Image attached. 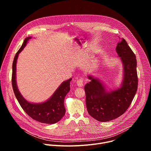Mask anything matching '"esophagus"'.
Wrapping results in <instances>:
<instances>
[{"label":"esophagus","mask_w":151,"mask_h":151,"mask_svg":"<svg viewBox=\"0 0 151 151\" xmlns=\"http://www.w3.org/2000/svg\"><path fill=\"white\" fill-rule=\"evenodd\" d=\"M76 83H77V85L78 86V87H82V86L83 85V78L81 77L79 79L77 80L76 81Z\"/></svg>","instance_id":"1"}]
</instances>
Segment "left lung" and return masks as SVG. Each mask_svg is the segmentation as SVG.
Returning a JSON list of instances; mask_svg holds the SVG:
<instances>
[{"instance_id": "8db88e82", "label": "left lung", "mask_w": 151, "mask_h": 151, "mask_svg": "<svg viewBox=\"0 0 151 151\" xmlns=\"http://www.w3.org/2000/svg\"><path fill=\"white\" fill-rule=\"evenodd\" d=\"M116 51L123 65L124 76L121 87L107 91L100 80L88 75L91 81L84 87L88 112L101 122L113 120L122 115L131 104L137 89L135 54L123 38L118 43Z\"/></svg>"}]
</instances>
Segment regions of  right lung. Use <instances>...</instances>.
Here are the masks:
<instances>
[{"label": "right lung", "mask_w": 151, "mask_h": 151, "mask_svg": "<svg viewBox=\"0 0 151 151\" xmlns=\"http://www.w3.org/2000/svg\"><path fill=\"white\" fill-rule=\"evenodd\" d=\"M32 37H27L24 40L22 46L16 53L12 63V85L15 96L25 112L32 119L45 124H55L65 115L66 109L64 105V98L70 90V78L61 83L52 96L47 101L40 103H30L26 100L19 93L16 82V64L18 54L26 47L27 41Z\"/></svg>", "instance_id": "add662e5"}]
</instances>
